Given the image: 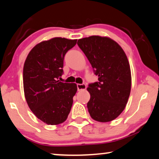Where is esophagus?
I'll use <instances>...</instances> for the list:
<instances>
[{"instance_id":"1","label":"esophagus","mask_w":159,"mask_h":159,"mask_svg":"<svg viewBox=\"0 0 159 159\" xmlns=\"http://www.w3.org/2000/svg\"><path fill=\"white\" fill-rule=\"evenodd\" d=\"M77 88L78 90H84L86 89V85L85 84H77Z\"/></svg>"}]
</instances>
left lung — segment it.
Wrapping results in <instances>:
<instances>
[{
  "mask_svg": "<svg viewBox=\"0 0 159 159\" xmlns=\"http://www.w3.org/2000/svg\"><path fill=\"white\" fill-rule=\"evenodd\" d=\"M89 60L98 81L90 83L88 111L93 119L109 122L124 110L131 89V72L122 48L108 37L92 36L77 43Z\"/></svg>",
  "mask_w": 159,
  "mask_h": 159,
  "instance_id": "left-lung-1",
  "label": "left lung"
}]
</instances>
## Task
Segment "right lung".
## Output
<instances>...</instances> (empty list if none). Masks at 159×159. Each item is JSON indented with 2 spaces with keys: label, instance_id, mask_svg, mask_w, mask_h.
Here are the masks:
<instances>
[{
  "label": "right lung",
  "instance_id": "add662e5",
  "mask_svg": "<svg viewBox=\"0 0 159 159\" xmlns=\"http://www.w3.org/2000/svg\"><path fill=\"white\" fill-rule=\"evenodd\" d=\"M77 40L56 37L42 41L32 48L23 69L25 96L36 116L48 125H58L66 120L76 83L58 80L63 74L64 58Z\"/></svg>",
  "mask_w": 159,
  "mask_h": 159
}]
</instances>
